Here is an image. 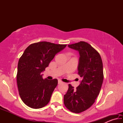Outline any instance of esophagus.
<instances>
[{
  "instance_id": "obj_1",
  "label": "esophagus",
  "mask_w": 123,
  "mask_h": 123,
  "mask_svg": "<svg viewBox=\"0 0 123 123\" xmlns=\"http://www.w3.org/2000/svg\"><path fill=\"white\" fill-rule=\"evenodd\" d=\"M61 83H62L61 81H60V80L58 81V84H61Z\"/></svg>"
}]
</instances>
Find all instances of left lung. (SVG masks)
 I'll return each instance as SVG.
<instances>
[{
    "label": "left lung",
    "mask_w": 123,
    "mask_h": 123,
    "mask_svg": "<svg viewBox=\"0 0 123 123\" xmlns=\"http://www.w3.org/2000/svg\"><path fill=\"white\" fill-rule=\"evenodd\" d=\"M68 46L79 52L78 74L82 80L76 89L68 85L64 104L70 111L79 113L89 109L99 94L104 79L103 62L98 52L86 42Z\"/></svg>",
    "instance_id": "left-lung-1"
}]
</instances>
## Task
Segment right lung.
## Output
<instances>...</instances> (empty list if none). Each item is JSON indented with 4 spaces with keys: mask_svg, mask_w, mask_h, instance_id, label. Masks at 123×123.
Wrapping results in <instances>:
<instances>
[{
    "mask_svg": "<svg viewBox=\"0 0 123 123\" xmlns=\"http://www.w3.org/2000/svg\"><path fill=\"white\" fill-rule=\"evenodd\" d=\"M66 45L48 42L32 43L19 58L17 82L20 98L28 106L41 109L49 103L58 81L43 79L41 72Z\"/></svg>",
    "mask_w": 123,
    "mask_h": 123,
    "instance_id": "right-lung-1",
    "label": "right lung"
}]
</instances>
